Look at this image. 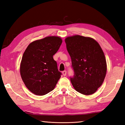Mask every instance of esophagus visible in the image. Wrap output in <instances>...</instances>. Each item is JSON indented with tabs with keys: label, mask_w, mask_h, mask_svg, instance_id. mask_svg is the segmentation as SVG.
Listing matches in <instances>:
<instances>
[{
	"label": "esophagus",
	"mask_w": 125,
	"mask_h": 125,
	"mask_svg": "<svg viewBox=\"0 0 125 125\" xmlns=\"http://www.w3.org/2000/svg\"><path fill=\"white\" fill-rule=\"evenodd\" d=\"M62 74H63V76H65V75H66V74H67V71H63L62 72Z\"/></svg>",
	"instance_id": "34e87169"
}]
</instances>
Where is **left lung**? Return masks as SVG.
Returning a JSON list of instances; mask_svg holds the SVG:
<instances>
[{
  "mask_svg": "<svg viewBox=\"0 0 125 125\" xmlns=\"http://www.w3.org/2000/svg\"><path fill=\"white\" fill-rule=\"evenodd\" d=\"M65 42L74 73L70 77L74 88L86 95L94 94L102 85L107 71L100 46L92 38L80 35L68 37Z\"/></svg>",
  "mask_w": 125,
  "mask_h": 125,
  "instance_id": "left-lung-1",
  "label": "left lung"
}]
</instances>
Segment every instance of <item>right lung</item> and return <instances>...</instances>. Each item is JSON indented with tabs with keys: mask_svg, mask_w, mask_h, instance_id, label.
<instances>
[{
	"mask_svg": "<svg viewBox=\"0 0 125 125\" xmlns=\"http://www.w3.org/2000/svg\"><path fill=\"white\" fill-rule=\"evenodd\" d=\"M62 40L48 36L35 41L27 46L20 64V74L27 89L35 95H44L54 89L61 78L53 56Z\"/></svg>",
	"mask_w": 125,
	"mask_h": 125,
	"instance_id": "1",
	"label": "right lung"
}]
</instances>
